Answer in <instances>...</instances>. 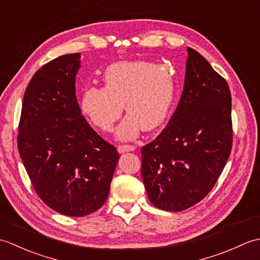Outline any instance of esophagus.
Wrapping results in <instances>:
<instances>
[{"mask_svg": "<svg viewBox=\"0 0 260 260\" xmlns=\"http://www.w3.org/2000/svg\"><path fill=\"white\" fill-rule=\"evenodd\" d=\"M136 150V147L133 146V145H120L118 146L117 151L119 154H123V153H126V152H133Z\"/></svg>", "mask_w": 260, "mask_h": 260, "instance_id": "obj_1", "label": "esophagus"}]
</instances>
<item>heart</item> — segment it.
I'll use <instances>...</instances> for the list:
<instances>
[{
  "instance_id": "1",
  "label": "heart",
  "mask_w": 260,
  "mask_h": 260,
  "mask_svg": "<svg viewBox=\"0 0 260 260\" xmlns=\"http://www.w3.org/2000/svg\"><path fill=\"white\" fill-rule=\"evenodd\" d=\"M104 87L89 86L81 93L80 107L93 125L113 129L125 104L128 116L116 136L131 141L142 128L154 132L167 121L174 98V81L167 69L147 61H120L105 70Z\"/></svg>"
}]
</instances>
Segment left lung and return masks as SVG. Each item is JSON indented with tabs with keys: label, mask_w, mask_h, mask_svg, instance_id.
Instances as JSON below:
<instances>
[{
	"label": "left lung",
	"mask_w": 260,
	"mask_h": 260,
	"mask_svg": "<svg viewBox=\"0 0 260 260\" xmlns=\"http://www.w3.org/2000/svg\"><path fill=\"white\" fill-rule=\"evenodd\" d=\"M183 91L170 123L142 148V178L148 200L178 212L211 191L233 146L231 93L221 76L187 48Z\"/></svg>",
	"instance_id": "obj_1"
}]
</instances>
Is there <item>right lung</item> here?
Masks as SVG:
<instances>
[{
	"instance_id": "1",
	"label": "right lung",
	"mask_w": 260,
	"mask_h": 260,
	"mask_svg": "<svg viewBox=\"0 0 260 260\" xmlns=\"http://www.w3.org/2000/svg\"><path fill=\"white\" fill-rule=\"evenodd\" d=\"M81 54L48 62L24 92L18 148L38 196L69 217L97 211L106 201L119 155L81 115L76 76Z\"/></svg>"
}]
</instances>
